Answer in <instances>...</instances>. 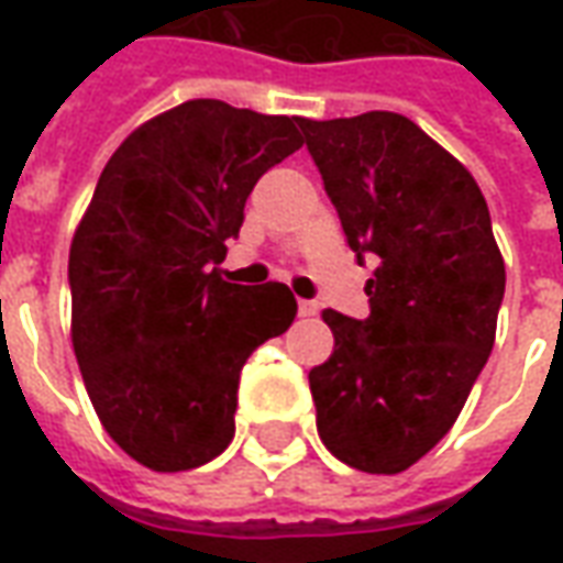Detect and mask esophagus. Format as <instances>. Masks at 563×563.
Instances as JSON below:
<instances>
[{"mask_svg": "<svg viewBox=\"0 0 563 563\" xmlns=\"http://www.w3.org/2000/svg\"><path fill=\"white\" fill-rule=\"evenodd\" d=\"M298 313H301V317H317L319 305L317 301H298Z\"/></svg>", "mask_w": 563, "mask_h": 563, "instance_id": "obj_1", "label": "esophagus"}]
</instances>
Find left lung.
<instances>
[{
	"label": "left lung",
	"mask_w": 563,
	"mask_h": 563,
	"mask_svg": "<svg viewBox=\"0 0 563 563\" xmlns=\"http://www.w3.org/2000/svg\"><path fill=\"white\" fill-rule=\"evenodd\" d=\"M346 244L379 256L371 317L325 310L334 353L310 371L334 459L401 473L446 437L495 346L507 271L473 174L413 120L298 117Z\"/></svg>",
	"instance_id": "1"
}]
</instances>
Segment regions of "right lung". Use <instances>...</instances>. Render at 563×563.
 I'll return each mask as SVG.
<instances>
[{
  "label": "right lung",
  "instance_id": "add662e5",
  "mask_svg": "<svg viewBox=\"0 0 563 563\" xmlns=\"http://www.w3.org/2000/svg\"><path fill=\"white\" fill-rule=\"evenodd\" d=\"M298 117L192 99L104 165L68 253L71 346L104 431L156 473L192 471L234 437L238 379L292 325L289 286L222 277L246 196L301 147Z\"/></svg>",
  "mask_w": 563,
  "mask_h": 563
}]
</instances>
